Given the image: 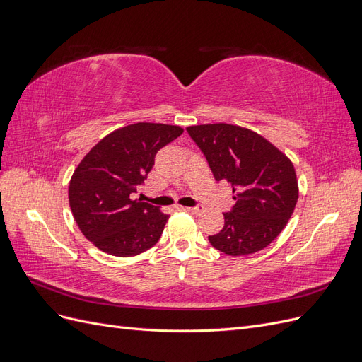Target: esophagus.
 Returning <instances> with one entry per match:
<instances>
[{
  "label": "esophagus",
  "instance_id": "obj_1",
  "mask_svg": "<svg viewBox=\"0 0 362 362\" xmlns=\"http://www.w3.org/2000/svg\"><path fill=\"white\" fill-rule=\"evenodd\" d=\"M185 210H187L189 213H192V214H199L202 210H204V206L202 205H196V206H187L185 208Z\"/></svg>",
  "mask_w": 362,
  "mask_h": 362
}]
</instances>
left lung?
<instances>
[{
    "label": "left lung",
    "instance_id": "left-lung-1",
    "mask_svg": "<svg viewBox=\"0 0 362 362\" xmlns=\"http://www.w3.org/2000/svg\"><path fill=\"white\" fill-rule=\"evenodd\" d=\"M205 156L216 181L233 185L234 206L221 233L208 237L226 255H250L275 240L299 198L293 163L269 140L229 124L185 128Z\"/></svg>",
    "mask_w": 362,
    "mask_h": 362
}]
</instances>
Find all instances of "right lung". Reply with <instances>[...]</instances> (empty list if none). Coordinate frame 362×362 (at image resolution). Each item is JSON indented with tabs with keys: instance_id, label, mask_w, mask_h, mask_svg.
<instances>
[{
	"instance_id": "add662e5",
	"label": "right lung",
	"mask_w": 362,
	"mask_h": 362,
	"mask_svg": "<svg viewBox=\"0 0 362 362\" xmlns=\"http://www.w3.org/2000/svg\"><path fill=\"white\" fill-rule=\"evenodd\" d=\"M177 125L139 122L119 128L89 151L69 182L76 225L98 249L134 257L154 246L169 216L134 199L157 152L182 134Z\"/></svg>"
}]
</instances>
